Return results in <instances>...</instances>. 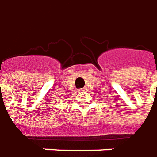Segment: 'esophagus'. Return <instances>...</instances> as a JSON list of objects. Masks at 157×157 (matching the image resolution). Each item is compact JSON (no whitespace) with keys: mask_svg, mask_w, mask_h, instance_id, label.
Returning a JSON list of instances; mask_svg holds the SVG:
<instances>
[{"mask_svg":"<svg viewBox=\"0 0 157 157\" xmlns=\"http://www.w3.org/2000/svg\"><path fill=\"white\" fill-rule=\"evenodd\" d=\"M85 90H86V88H83V89H80L79 91H85Z\"/></svg>","mask_w":157,"mask_h":157,"instance_id":"obj_1","label":"esophagus"}]
</instances>
